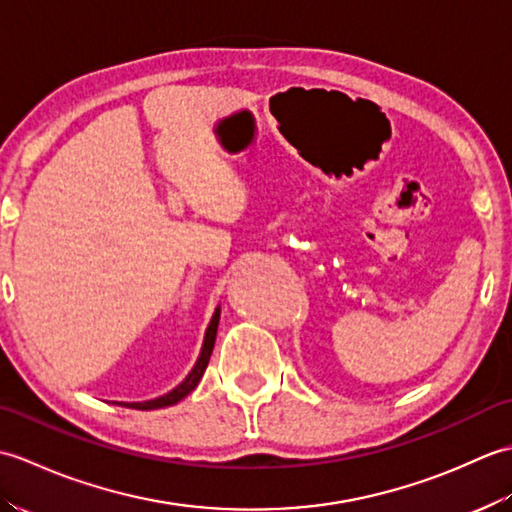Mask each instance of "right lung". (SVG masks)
Segmentation results:
<instances>
[{
  "label": "right lung",
  "instance_id": "right-lung-1",
  "mask_svg": "<svg viewBox=\"0 0 512 512\" xmlns=\"http://www.w3.org/2000/svg\"><path fill=\"white\" fill-rule=\"evenodd\" d=\"M217 323H220V308L213 312L209 328L204 332V343H202V350L198 361H195L193 369L189 372V376L182 380L178 387H173L171 391H167L165 396H158V398H151V400H143V402H118V405H125V407H132V409H140V411H149V409H162V407H171L180 402L184 396H189L191 391L198 387L200 378L204 374L206 365H209V358L213 352V345H215V334H217Z\"/></svg>",
  "mask_w": 512,
  "mask_h": 512
}]
</instances>
